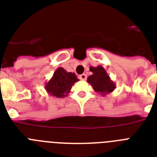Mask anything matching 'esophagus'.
Wrapping results in <instances>:
<instances>
[{
  "label": "esophagus",
  "instance_id": "obj_1",
  "mask_svg": "<svg viewBox=\"0 0 157 157\" xmlns=\"http://www.w3.org/2000/svg\"><path fill=\"white\" fill-rule=\"evenodd\" d=\"M79 78L81 79V80H82V81H85V80H86V78H87V76L83 73V74H81L79 76Z\"/></svg>",
  "mask_w": 157,
  "mask_h": 157
}]
</instances>
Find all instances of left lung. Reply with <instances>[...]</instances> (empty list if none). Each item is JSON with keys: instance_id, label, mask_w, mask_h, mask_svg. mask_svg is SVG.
Masks as SVG:
<instances>
[{"instance_id": "obj_1", "label": "left lung", "mask_w": 157, "mask_h": 157, "mask_svg": "<svg viewBox=\"0 0 157 157\" xmlns=\"http://www.w3.org/2000/svg\"><path fill=\"white\" fill-rule=\"evenodd\" d=\"M90 70L93 72L87 79L94 90L100 94L101 96H105L110 94L115 89V83L111 79L102 66L90 67Z\"/></svg>"}]
</instances>
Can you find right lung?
<instances>
[{"instance_id":"obj_1","label":"right lung","mask_w":157,"mask_h":157,"mask_svg":"<svg viewBox=\"0 0 157 157\" xmlns=\"http://www.w3.org/2000/svg\"><path fill=\"white\" fill-rule=\"evenodd\" d=\"M78 81L74 72H67L63 67H58L50 81L46 83L45 90L50 96L61 98L67 96L72 85Z\"/></svg>"}]
</instances>
